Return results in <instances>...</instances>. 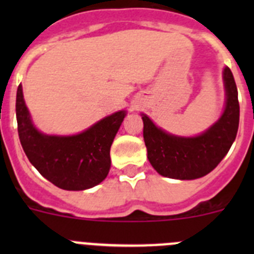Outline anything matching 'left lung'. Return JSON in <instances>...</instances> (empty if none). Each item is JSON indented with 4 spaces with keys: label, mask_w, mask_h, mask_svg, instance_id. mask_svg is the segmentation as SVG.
Returning <instances> with one entry per match:
<instances>
[{
    "label": "left lung",
    "mask_w": 254,
    "mask_h": 254,
    "mask_svg": "<svg viewBox=\"0 0 254 254\" xmlns=\"http://www.w3.org/2000/svg\"><path fill=\"white\" fill-rule=\"evenodd\" d=\"M225 107L219 120L202 133L183 137L155 125L146 114L143 121V140L147 159L163 177L190 181L206 176L217 167L232 147L239 126V102L234 77L229 67L223 71Z\"/></svg>",
    "instance_id": "obj_1"
}]
</instances>
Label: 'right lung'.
<instances>
[{"mask_svg": "<svg viewBox=\"0 0 254 254\" xmlns=\"http://www.w3.org/2000/svg\"><path fill=\"white\" fill-rule=\"evenodd\" d=\"M126 114L116 112L77 134H47L34 126L21 84L17 87L16 120L22 149L44 178L66 190H89L107 178L111 146Z\"/></svg>", "mask_w": 254, "mask_h": 254, "instance_id": "obj_1", "label": "right lung"}]
</instances>
